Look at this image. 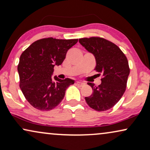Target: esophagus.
<instances>
[{"label":"esophagus","mask_w":150,"mask_h":150,"mask_svg":"<svg viewBox=\"0 0 150 150\" xmlns=\"http://www.w3.org/2000/svg\"><path fill=\"white\" fill-rule=\"evenodd\" d=\"M76 85L79 86V87H83V86L85 85V83H82V82H80V81H77Z\"/></svg>","instance_id":"1"}]
</instances>
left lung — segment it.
<instances>
[{
    "label": "left lung",
    "mask_w": 150,
    "mask_h": 150,
    "mask_svg": "<svg viewBox=\"0 0 150 150\" xmlns=\"http://www.w3.org/2000/svg\"><path fill=\"white\" fill-rule=\"evenodd\" d=\"M79 43L94 55L95 69L98 74H102L100 85L87 83L93 93L85 98L86 102L97 111L107 110L117 103L126 91L130 74L128 59L117 45L104 38H81Z\"/></svg>",
    "instance_id": "1"
}]
</instances>
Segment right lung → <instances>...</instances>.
Returning <instances> with one entry per match:
<instances>
[{
  "label": "right lung",
  "mask_w": 150,
  "mask_h": 150,
  "mask_svg": "<svg viewBox=\"0 0 150 150\" xmlns=\"http://www.w3.org/2000/svg\"><path fill=\"white\" fill-rule=\"evenodd\" d=\"M78 42L74 40L41 39L28 47L20 57L18 71L20 87L26 100L34 108L50 110L58 106L65 91L74 81L52 79L55 65L64 61L69 48Z\"/></svg>",
  "instance_id": "add662e5"
}]
</instances>
